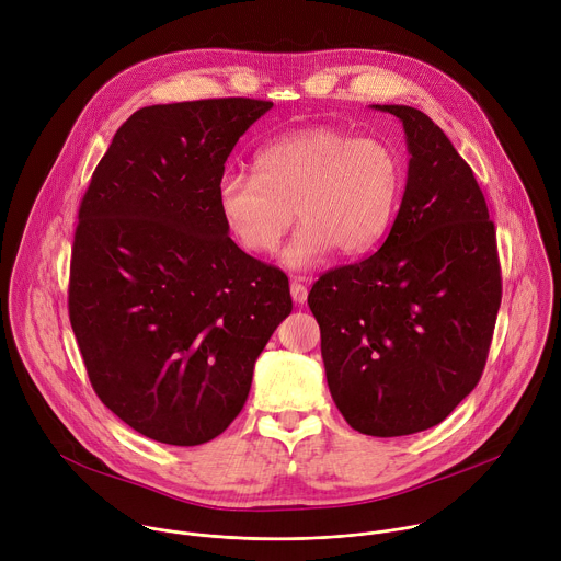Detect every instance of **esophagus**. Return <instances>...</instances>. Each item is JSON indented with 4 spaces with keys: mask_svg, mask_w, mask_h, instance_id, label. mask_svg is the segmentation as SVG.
I'll use <instances>...</instances> for the list:
<instances>
[{
    "mask_svg": "<svg viewBox=\"0 0 561 561\" xmlns=\"http://www.w3.org/2000/svg\"><path fill=\"white\" fill-rule=\"evenodd\" d=\"M290 295H293V301H295V304H304V301L308 299V290H306V286L301 284L299 277H293V282H290Z\"/></svg>",
    "mask_w": 561,
    "mask_h": 561,
    "instance_id": "1",
    "label": "esophagus"
}]
</instances>
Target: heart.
I'll return each instance as SVG.
<instances>
[{
	"mask_svg": "<svg viewBox=\"0 0 561 561\" xmlns=\"http://www.w3.org/2000/svg\"><path fill=\"white\" fill-rule=\"evenodd\" d=\"M404 191V169L383 141L331 126L293 130L266 144L253 173H226L217 184L219 213L237 244L273 255L293 224L284 251L288 268H310L335 249L364 255L388 232Z\"/></svg>",
	"mask_w": 561,
	"mask_h": 561,
	"instance_id": "obj_1",
	"label": "heart"
}]
</instances>
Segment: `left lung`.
Here are the masks:
<instances>
[{
	"instance_id": "1",
	"label": "left lung",
	"mask_w": 561,
	"mask_h": 561,
	"mask_svg": "<svg viewBox=\"0 0 561 561\" xmlns=\"http://www.w3.org/2000/svg\"><path fill=\"white\" fill-rule=\"evenodd\" d=\"M399 117L409 146L402 206L386 242L308 293L327 381L351 428L413 435L444 422L482 377L502 275L495 224L470 167L422 111Z\"/></svg>"
}]
</instances>
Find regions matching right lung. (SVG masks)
Wrapping results in <instances>:
<instances>
[{"instance_id": "1", "label": "right lung", "mask_w": 561, "mask_h": 561, "mask_svg": "<svg viewBox=\"0 0 561 561\" xmlns=\"http://www.w3.org/2000/svg\"><path fill=\"white\" fill-rule=\"evenodd\" d=\"M273 102L157 104L115 133L79 204L68 314L98 397L171 446L221 435L293 310L288 277L239 249L217 184Z\"/></svg>"}]
</instances>
